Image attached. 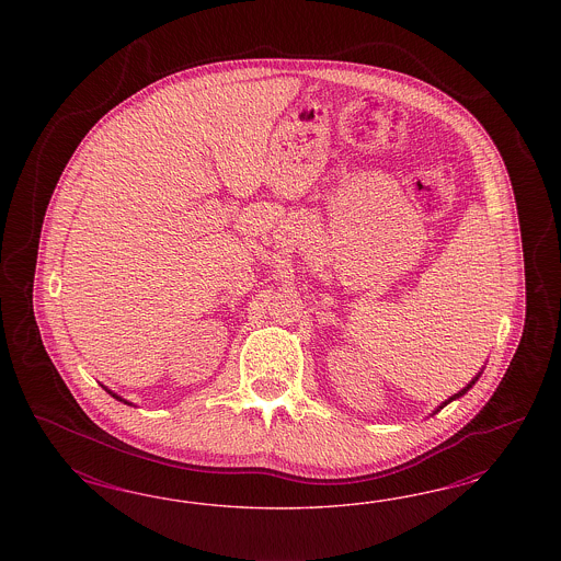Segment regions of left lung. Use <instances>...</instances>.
Instances as JSON below:
<instances>
[{
  "label": "left lung",
  "instance_id": "1",
  "mask_svg": "<svg viewBox=\"0 0 561 561\" xmlns=\"http://www.w3.org/2000/svg\"><path fill=\"white\" fill-rule=\"evenodd\" d=\"M479 376H481V373L477 374L476 378H473V380H471V382H469V385H467V387H465V389H462V391L457 392V394H453V397H450V399H448V401H444V403H440V408L436 409V411H434V413H438V411H440V409L446 408V405H448V403H453V401H455V399H459V397H462V394H465V392L469 391V389H473V385H476L477 380H479Z\"/></svg>",
  "mask_w": 561,
  "mask_h": 561
}]
</instances>
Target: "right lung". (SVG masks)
I'll list each match as a JSON object with an SVG mask.
<instances>
[{
    "label": "right lung",
    "mask_w": 561,
    "mask_h": 561,
    "mask_svg": "<svg viewBox=\"0 0 561 561\" xmlns=\"http://www.w3.org/2000/svg\"><path fill=\"white\" fill-rule=\"evenodd\" d=\"M106 391H108V389H106ZM111 392V394H113V397H115V399H117V401H123V403H127V401H125V399H121L119 394H115V392L113 391H108ZM127 405H131V403H127Z\"/></svg>",
    "instance_id": "right-lung-1"
}]
</instances>
